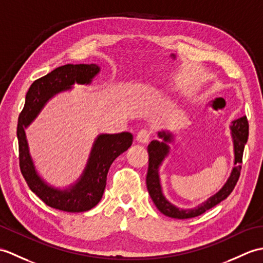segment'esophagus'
I'll return each mask as SVG.
<instances>
[{
    "label": "esophagus",
    "instance_id": "1",
    "mask_svg": "<svg viewBox=\"0 0 263 263\" xmlns=\"http://www.w3.org/2000/svg\"><path fill=\"white\" fill-rule=\"evenodd\" d=\"M149 138H150V131L146 130V129H142L140 130L139 133L137 134V140L139 142L141 143H146L149 141Z\"/></svg>",
    "mask_w": 263,
    "mask_h": 263
}]
</instances>
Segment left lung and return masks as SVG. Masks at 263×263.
<instances>
[{
	"label": "left lung",
	"mask_w": 263,
	"mask_h": 263,
	"mask_svg": "<svg viewBox=\"0 0 263 263\" xmlns=\"http://www.w3.org/2000/svg\"><path fill=\"white\" fill-rule=\"evenodd\" d=\"M232 139H233V146H234V164L235 166L232 169V173L229 177L228 181L225 185L219 189V191L213 195L204 203L194 207V209H187L182 210L173 205L170 201L166 199L163 196L162 189L160 185V178H159V166L163 161L164 158L169 152V145L168 142L173 141L172 133L167 131L158 132V136L162 139V142L154 140L148 145V154H149V167H148V174H146V187H148V192L151 199L154 200L157 209L159 210L162 214L166 216L173 217V218H192L201 215L206 211H209L212 207H214L222 200L227 198L229 195L233 191L237 180H239L240 173H241V164L242 163V157L244 151V145H246L249 137V123L247 117H242L237 120H234L230 125Z\"/></svg>",
	"instance_id": "8db88e82"
}]
</instances>
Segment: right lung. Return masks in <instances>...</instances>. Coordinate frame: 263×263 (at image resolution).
<instances>
[{"label": "right lung", "mask_w": 263, "mask_h": 263, "mask_svg": "<svg viewBox=\"0 0 263 263\" xmlns=\"http://www.w3.org/2000/svg\"><path fill=\"white\" fill-rule=\"evenodd\" d=\"M100 72L95 64H68L53 69L46 76L36 79L30 86L26 104L17 121L16 136L19 140V161L21 173L30 189L48 206L59 211L79 213L93 209L101 200L106 186V177L112 162L130 148L133 136L129 132L100 134L91 148L86 168L76 184L67 189L49 186L38 175L29 154L24 129L52 96L70 89L72 85L90 84Z\"/></svg>", "instance_id": "1"}]
</instances>
